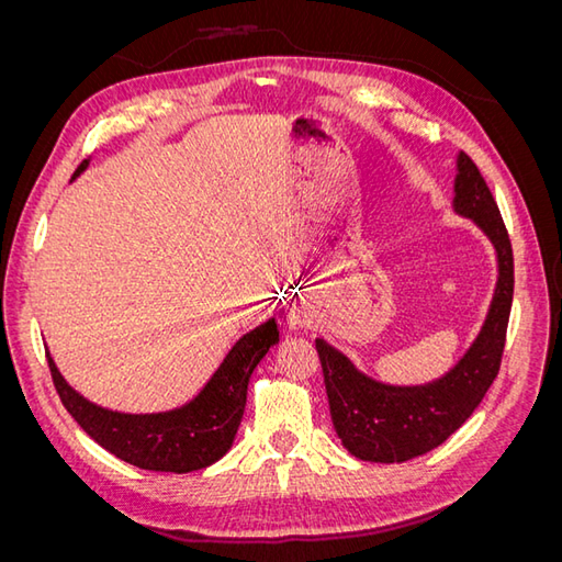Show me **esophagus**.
<instances>
[{
    "mask_svg": "<svg viewBox=\"0 0 562 562\" xmlns=\"http://www.w3.org/2000/svg\"><path fill=\"white\" fill-rule=\"evenodd\" d=\"M288 323H291L293 328H300V326H304V323H307V312L304 310H291V314H288Z\"/></svg>",
    "mask_w": 562,
    "mask_h": 562,
    "instance_id": "34e87169",
    "label": "esophagus"
}]
</instances>
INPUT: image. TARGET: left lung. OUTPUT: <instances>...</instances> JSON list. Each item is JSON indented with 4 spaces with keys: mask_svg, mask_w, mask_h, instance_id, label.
Wrapping results in <instances>:
<instances>
[{
    "mask_svg": "<svg viewBox=\"0 0 562 562\" xmlns=\"http://www.w3.org/2000/svg\"><path fill=\"white\" fill-rule=\"evenodd\" d=\"M452 206L487 234L499 279L479 337L450 372L422 386H391L363 375L345 353L316 339L333 427L363 462H407L438 448L473 415L499 372L514 302V250L497 201L464 151L457 157Z\"/></svg>",
    "mask_w": 562,
    "mask_h": 562,
    "instance_id": "obj_1",
    "label": "left lung"
}]
</instances>
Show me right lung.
Masks as SVG:
<instances>
[{"mask_svg":"<svg viewBox=\"0 0 562 562\" xmlns=\"http://www.w3.org/2000/svg\"><path fill=\"white\" fill-rule=\"evenodd\" d=\"M87 166L89 161H83L72 180ZM277 342V321L269 318L232 347L196 398L176 411L151 415L114 413L87 401L63 380L48 351L46 359L65 411L98 446L138 469L190 473L211 467L232 448L246 411L248 380Z\"/></svg>","mask_w":562,"mask_h":562,"instance_id":"1","label":"right lung"}]
</instances>
